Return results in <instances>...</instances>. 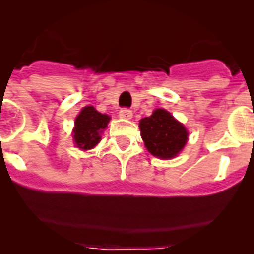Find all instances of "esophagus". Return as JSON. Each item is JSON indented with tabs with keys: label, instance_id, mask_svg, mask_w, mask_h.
<instances>
[{
	"label": "esophagus",
	"instance_id": "obj_1",
	"mask_svg": "<svg viewBox=\"0 0 254 254\" xmlns=\"http://www.w3.org/2000/svg\"><path fill=\"white\" fill-rule=\"evenodd\" d=\"M119 117L123 118V119H131L132 118V112L130 109H120L119 111Z\"/></svg>",
	"mask_w": 254,
	"mask_h": 254
}]
</instances>
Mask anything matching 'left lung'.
Instances as JSON below:
<instances>
[{"instance_id":"1","label":"left lung","mask_w":254,"mask_h":254,"mask_svg":"<svg viewBox=\"0 0 254 254\" xmlns=\"http://www.w3.org/2000/svg\"><path fill=\"white\" fill-rule=\"evenodd\" d=\"M146 148L158 158L175 157L188 140V131L165 109H156L151 117L140 120Z\"/></svg>"}]
</instances>
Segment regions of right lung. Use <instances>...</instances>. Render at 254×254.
Wrapping results in <instances>:
<instances>
[{
	"mask_svg": "<svg viewBox=\"0 0 254 254\" xmlns=\"http://www.w3.org/2000/svg\"><path fill=\"white\" fill-rule=\"evenodd\" d=\"M111 118L97 112L93 107H84L75 122L73 139L76 145L83 150L93 148L101 141V132L108 125Z\"/></svg>",
	"mask_w": 254,
	"mask_h": 254,
	"instance_id": "1",
	"label": "right lung"
}]
</instances>
